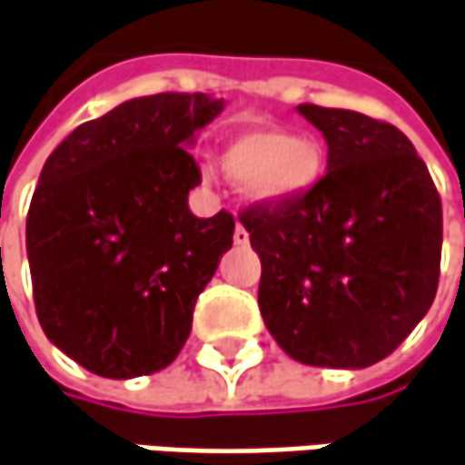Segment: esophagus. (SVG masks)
Segmentation results:
<instances>
[{"mask_svg": "<svg viewBox=\"0 0 465 465\" xmlns=\"http://www.w3.org/2000/svg\"><path fill=\"white\" fill-rule=\"evenodd\" d=\"M232 241H235V245H248V230H245L243 224L238 222L235 224V232H232Z\"/></svg>", "mask_w": 465, "mask_h": 465, "instance_id": "1", "label": "esophagus"}]
</instances>
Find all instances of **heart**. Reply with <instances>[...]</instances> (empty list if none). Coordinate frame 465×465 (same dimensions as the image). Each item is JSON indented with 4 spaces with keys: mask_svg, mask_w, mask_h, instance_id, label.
I'll return each instance as SVG.
<instances>
[{
    "mask_svg": "<svg viewBox=\"0 0 465 465\" xmlns=\"http://www.w3.org/2000/svg\"><path fill=\"white\" fill-rule=\"evenodd\" d=\"M222 173L264 206H288L309 196L324 174L327 153L313 135L253 125L232 135L220 153Z\"/></svg>",
    "mask_w": 465,
    "mask_h": 465,
    "instance_id": "obj_1",
    "label": "heart"
}]
</instances>
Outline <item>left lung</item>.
Returning <instances> with one entry per match:
<instances>
[{"mask_svg": "<svg viewBox=\"0 0 465 465\" xmlns=\"http://www.w3.org/2000/svg\"><path fill=\"white\" fill-rule=\"evenodd\" d=\"M298 112L327 141V173L295 203H256L241 214L262 259L259 309L291 359L366 369L430 312L442 203L395 125L351 109Z\"/></svg>", "mask_w": 465, "mask_h": 465, "instance_id": "left-lung-1", "label": "left lung"}]
</instances>
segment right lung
Masks as SVG:
<instances>
[{
  "instance_id": "right-lung-1",
  "label": "right lung",
  "mask_w": 465,
  "mask_h": 465,
  "mask_svg": "<svg viewBox=\"0 0 465 465\" xmlns=\"http://www.w3.org/2000/svg\"><path fill=\"white\" fill-rule=\"evenodd\" d=\"M224 109L153 94L83 123L46 159L25 222L35 313L64 356L106 380L170 366L198 292L232 248L235 220L188 209V146Z\"/></svg>"
}]
</instances>
